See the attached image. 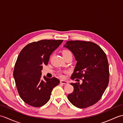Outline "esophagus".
I'll list each match as a JSON object with an SVG mask.
<instances>
[{
    "label": "esophagus",
    "mask_w": 123,
    "mask_h": 123,
    "mask_svg": "<svg viewBox=\"0 0 123 123\" xmlns=\"http://www.w3.org/2000/svg\"><path fill=\"white\" fill-rule=\"evenodd\" d=\"M60 83H62V84H63V85H68V81L66 80H60Z\"/></svg>",
    "instance_id": "esophagus-1"
}]
</instances>
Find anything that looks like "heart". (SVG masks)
<instances>
[{
  "instance_id": "1",
  "label": "heart",
  "mask_w": 123,
  "mask_h": 123,
  "mask_svg": "<svg viewBox=\"0 0 123 123\" xmlns=\"http://www.w3.org/2000/svg\"><path fill=\"white\" fill-rule=\"evenodd\" d=\"M70 54L72 55V53H71V52L68 51V50H64V51H62V55H63V56H67V55H70Z\"/></svg>"
}]
</instances>
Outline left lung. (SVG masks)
<instances>
[{"mask_svg":"<svg viewBox=\"0 0 123 123\" xmlns=\"http://www.w3.org/2000/svg\"><path fill=\"white\" fill-rule=\"evenodd\" d=\"M63 47L72 52L77 61L71 79L83 78L81 84L70 83L74 90L68 98L78 108H87L99 100L108 85L109 66L106 55L100 46L91 42L69 41Z\"/></svg>","mask_w":123,"mask_h":123,"instance_id":"8db88e82","label":"left lung"}]
</instances>
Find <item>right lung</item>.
Instances as JSON below:
<instances>
[{
  "label": "right lung",
  "mask_w": 123,
  "mask_h": 123,
  "mask_svg": "<svg viewBox=\"0 0 123 123\" xmlns=\"http://www.w3.org/2000/svg\"><path fill=\"white\" fill-rule=\"evenodd\" d=\"M63 40H43L28 44L20 51L16 62L13 76L18 93L25 103L39 107L50 98L53 89L60 83L53 77L42 78L43 65Z\"/></svg>",
  "instance_id": "1"
}]
</instances>
